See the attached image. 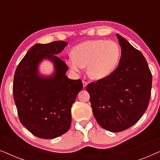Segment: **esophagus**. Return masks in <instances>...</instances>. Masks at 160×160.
Masks as SVG:
<instances>
[{"label":"esophagus","instance_id":"esophagus-1","mask_svg":"<svg viewBox=\"0 0 160 160\" xmlns=\"http://www.w3.org/2000/svg\"><path fill=\"white\" fill-rule=\"evenodd\" d=\"M82 83H83V87H84V88H85V87H87V84H87V82H85V81H83Z\"/></svg>","mask_w":160,"mask_h":160}]
</instances>
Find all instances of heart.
Returning a JSON list of instances; mask_svg holds the SVG:
<instances>
[{"label": "heart", "instance_id": "1", "mask_svg": "<svg viewBox=\"0 0 160 160\" xmlns=\"http://www.w3.org/2000/svg\"><path fill=\"white\" fill-rule=\"evenodd\" d=\"M120 54L121 50L115 41L95 39L76 45L72 52L73 57L67 62L76 73L87 67L89 78L98 81L112 73L119 63Z\"/></svg>", "mask_w": 160, "mask_h": 160}]
</instances>
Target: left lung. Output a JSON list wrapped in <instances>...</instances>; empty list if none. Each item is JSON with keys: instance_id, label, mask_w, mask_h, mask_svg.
<instances>
[{"instance_id": "obj_1", "label": "left lung", "mask_w": 160, "mask_h": 160, "mask_svg": "<svg viewBox=\"0 0 160 160\" xmlns=\"http://www.w3.org/2000/svg\"><path fill=\"white\" fill-rule=\"evenodd\" d=\"M122 49L117 68L108 77L87 85L94 117L105 130L118 132L141 119L148 107L152 76L145 58L117 34Z\"/></svg>"}]
</instances>
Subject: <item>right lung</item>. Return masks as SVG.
<instances>
[{"mask_svg":"<svg viewBox=\"0 0 160 160\" xmlns=\"http://www.w3.org/2000/svg\"><path fill=\"white\" fill-rule=\"evenodd\" d=\"M68 43L57 41L30 48L14 73L13 93L21 123L36 136L52 139L64 134L71 124V107L83 88L80 79L67 77L65 61L57 57ZM53 64L54 72H39L43 60Z\"/></svg>","mask_w":160,"mask_h":160,"instance_id":"right-lung-1","label":"right lung"}]
</instances>
